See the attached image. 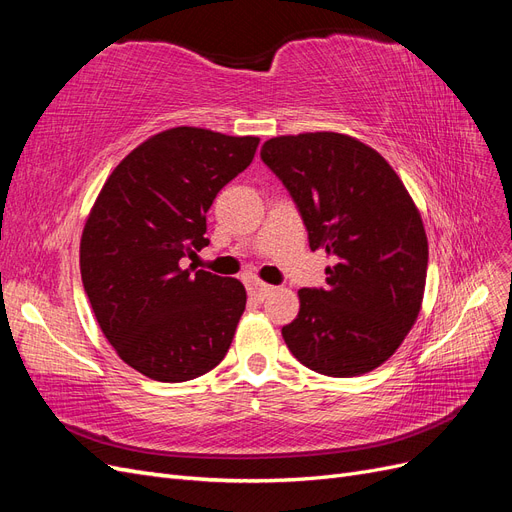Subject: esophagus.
Instances as JSON below:
<instances>
[{
  "instance_id": "1",
  "label": "esophagus",
  "mask_w": 512,
  "mask_h": 512,
  "mask_svg": "<svg viewBox=\"0 0 512 512\" xmlns=\"http://www.w3.org/2000/svg\"><path fill=\"white\" fill-rule=\"evenodd\" d=\"M273 290H275L273 286H269V284H265V282H260V280H252V282H250V294H252V297H254L256 301H265Z\"/></svg>"
}]
</instances>
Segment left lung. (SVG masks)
I'll return each mask as SVG.
<instances>
[{"instance_id": "left-lung-1", "label": "left lung", "mask_w": 512, "mask_h": 512, "mask_svg": "<svg viewBox=\"0 0 512 512\" xmlns=\"http://www.w3.org/2000/svg\"><path fill=\"white\" fill-rule=\"evenodd\" d=\"M260 158L282 179L309 247L335 260L327 288L299 290L282 329L294 359L352 378L389 361L423 307L427 235L404 181L376 149L342 132L275 136Z\"/></svg>"}]
</instances>
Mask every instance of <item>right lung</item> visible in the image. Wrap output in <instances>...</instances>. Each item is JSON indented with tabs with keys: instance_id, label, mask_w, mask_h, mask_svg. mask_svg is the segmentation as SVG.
I'll use <instances>...</instances> for the list:
<instances>
[{
	"instance_id": "obj_1",
	"label": "right lung",
	"mask_w": 512,
	"mask_h": 512,
	"mask_svg": "<svg viewBox=\"0 0 512 512\" xmlns=\"http://www.w3.org/2000/svg\"><path fill=\"white\" fill-rule=\"evenodd\" d=\"M258 136L177 126L123 158L91 207L81 277L119 359L158 382H185L218 365L245 309L235 277L183 269L209 245L207 211L252 164Z\"/></svg>"
}]
</instances>
